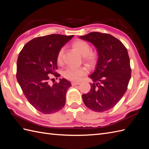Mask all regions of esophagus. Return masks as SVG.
I'll return each instance as SVG.
<instances>
[{
    "label": "esophagus",
    "mask_w": 149,
    "mask_h": 149,
    "mask_svg": "<svg viewBox=\"0 0 149 149\" xmlns=\"http://www.w3.org/2000/svg\"><path fill=\"white\" fill-rule=\"evenodd\" d=\"M80 84V83L79 82H75V81H73V82H71V84H72V86H76V85H78V84Z\"/></svg>",
    "instance_id": "34e87169"
}]
</instances>
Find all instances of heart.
Masks as SVG:
<instances>
[{"mask_svg": "<svg viewBox=\"0 0 149 149\" xmlns=\"http://www.w3.org/2000/svg\"><path fill=\"white\" fill-rule=\"evenodd\" d=\"M73 47L76 51L83 56L84 61L90 66H93L96 63L97 56L96 53L91 52L90 45L82 40H78L73 43ZM64 54V49L61 48L58 52L56 56V61L58 64L63 63V57ZM87 73V69L83 66L73 67L70 66L66 68L63 71V75L64 77L71 81H78L83 76Z\"/></svg>", "mask_w": 149, "mask_h": 149, "instance_id": "obj_1", "label": "heart"}]
</instances>
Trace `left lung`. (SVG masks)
Masks as SVG:
<instances>
[{
  "instance_id": "8db88e82",
  "label": "left lung",
  "mask_w": 149,
  "mask_h": 149,
  "mask_svg": "<svg viewBox=\"0 0 149 149\" xmlns=\"http://www.w3.org/2000/svg\"><path fill=\"white\" fill-rule=\"evenodd\" d=\"M79 38L94 45L98 54L95 70L89 76L94 83L83 94L87 107L102 112L114 107L127 91L131 76L127 48L120 41L108 33L91 32Z\"/></svg>"
}]
</instances>
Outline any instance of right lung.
Segmentation results:
<instances>
[{
    "label": "right lung",
    "instance_id": "obj_1",
    "mask_svg": "<svg viewBox=\"0 0 149 149\" xmlns=\"http://www.w3.org/2000/svg\"><path fill=\"white\" fill-rule=\"evenodd\" d=\"M73 37L52 34L35 38L25 45L18 56L17 81L30 104L42 113H55L65 106L71 83L63 78L51 85L49 74L60 76L55 73L57 54Z\"/></svg>",
    "mask_w": 149,
    "mask_h": 149
}]
</instances>
